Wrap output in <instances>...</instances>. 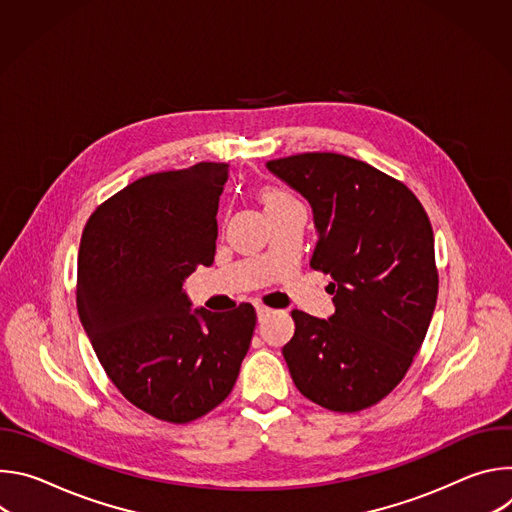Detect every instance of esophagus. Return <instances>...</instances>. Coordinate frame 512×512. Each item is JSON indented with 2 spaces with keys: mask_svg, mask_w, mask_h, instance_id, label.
Wrapping results in <instances>:
<instances>
[{
  "mask_svg": "<svg viewBox=\"0 0 512 512\" xmlns=\"http://www.w3.org/2000/svg\"><path fill=\"white\" fill-rule=\"evenodd\" d=\"M255 310H257V318H259V320H265V318L273 312V310H269V308H265V306H257Z\"/></svg>",
  "mask_w": 512,
  "mask_h": 512,
  "instance_id": "34e87169",
  "label": "esophagus"
}]
</instances>
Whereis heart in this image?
<instances>
[{"label":"heart","mask_w":512,"mask_h":512,"mask_svg":"<svg viewBox=\"0 0 512 512\" xmlns=\"http://www.w3.org/2000/svg\"><path fill=\"white\" fill-rule=\"evenodd\" d=\"M281 198H287V196H283L281 192H273V190L261 192V200L265 202V206H269V204H273V202H277V200H281Z\"/></svg>","instance_id":"obj_1"}]
</instances>
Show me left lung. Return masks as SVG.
Wrapping results in <instances>:
<instances>
[{"label": "left lung", "mask_w": 512, "mask_h": 512, "mask_svg": "<svg viewBox=\"0 0 512 512\" xmlns=\"http://www.w3.org/2000/svg\"><path fill=\"white\" fill-rule=\"evenodd\" d=\"M300 192L318 243L310 265L332 277L328 320L294 310L283 348L304 397L340 413L367 409L405 377L437 300L433 231L415 194L360 160L298 154L265 164Z\"/></svg>", "instance_id": "8db88e82"}]
</instances>
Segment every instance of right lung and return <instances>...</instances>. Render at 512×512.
I'll return each mask as SVG.
<instances>
[{
    "instance_id": "right-lung-1",
    "label": "right lung",
    "mask_w": 512,
    "mask_h": 512,
    "mask_svg": "<svg viewBox=\"0 0 512 512\" xmlns=\"http://www.w3.org/2000/svg\"><path fill=\"white\" fill-rule=\"evenodd\" d=\"M229 164L135 180L101 204L83 233L77 308L121 395L162 421L188 423L221 405L251 346L255 310L196 308L184 291L212 265L218 196Z\"/></svg>"
}]
</instances>
